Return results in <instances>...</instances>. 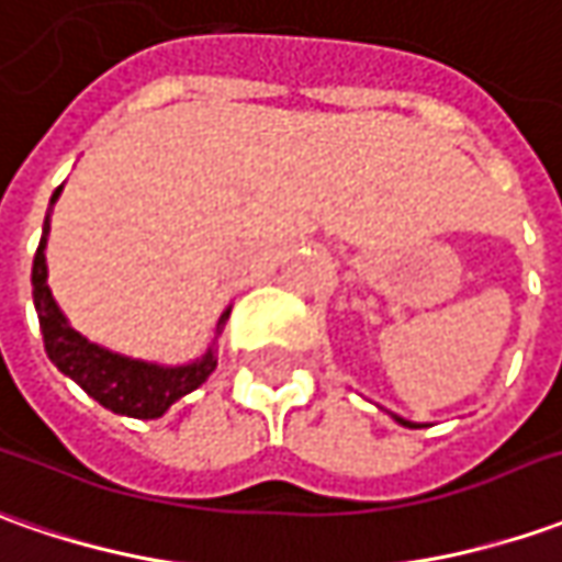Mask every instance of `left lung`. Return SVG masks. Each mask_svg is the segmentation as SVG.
Listing matches in <instances>:
<instances>
[{"label": "left lung", "instance_id": "1", "mask_svg": "<svg viewBox=\"0 0 562 562\" xmlns=\"http://www.w3.org/2000/svg\"><path fill=\"white\" fill-rule=\"evenodd\" d=\"M393 418H396L403 427H425V425H415V422H406V418H400V415H393Z\"/></svg>", "mask_w": 562, "mask_h": 562}]
</instances>
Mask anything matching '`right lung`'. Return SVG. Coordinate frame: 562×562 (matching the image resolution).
<instances>
[{"instance_id": "add662e5", "label": "right lung", "mask_w": 562, "mask_h": 562, "mask_svg": "<svg viewBox=\"0 0 562 562\" xmlns=\"http://www.w3.org/2000/svg\"><path fill=\"white\" fill-rule=\"evenodd\" d=\"M60 196V187L52 196V205ZM45 239H48V217L42 227L40 249L33 258V304L40 313L42 341L45 353L55 362L57 369L67 378H72L91 400H98L104 409L128 418H159L169 409L171 403H178L181 396L196 391L205 378L215 372V350L209 347L205 357L187 366H156V362L132 360L113 353L101 345H91L89 338H82L79 331L67 323V316L52 297L48 289V267H45ZM231 311L221 313L217 331L227 323Z\"/></svg>"}]
</instances>
